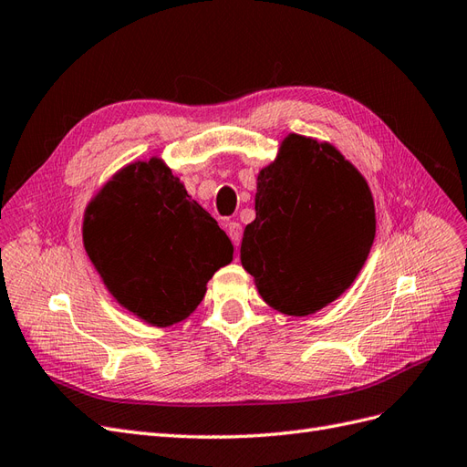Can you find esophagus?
Wrapping results in <instances>:
<instances>
[{
  "mask_svg": "<svg viewBox=\"0 0 467 467\" xmlns=\"http://www.w3.org/2000/svg\"><path fill=\"white\" fill-rule=\"evenodd\" d=\"M225 230H228L232 244L235 247H239V242H242V225H239L237 222H228V223H225Z\"/></svg>",
  "mask_w": 467,
  "mask_h": 467,
  "instance_id": "obj_1",
  "label": "esophagus"
}]
</instances>
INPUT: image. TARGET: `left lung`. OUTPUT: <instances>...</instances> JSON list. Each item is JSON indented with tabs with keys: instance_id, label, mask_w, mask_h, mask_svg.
<instances>
[{
	"instance_id": "1",
	"label": "left lung",
	"mask_w": 467,
	"mask_h": 467,
	"mask_svg": "<svg viewBox=\"0 0 467 467\" xmlns=\"http://www.w3.org/2000/svg\"><path fill=\"white\" fill-rule=\"evenodd\" d=\"M242 265L276 312L312 316L350 288L376 237L368 182L329 142L288 134L257 175Z\"/></svg>"
}]
</instances>
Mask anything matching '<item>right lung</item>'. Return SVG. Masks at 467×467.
Returning <instances> with one entry per match:
<instances>
[{"instance_id": "add662e5", "label": "right lung", "mask_w": 467, "mask_h": 467, "mask_svg": "<svg viewBox=\"0 0 467 467\" xmlns=\"http://www.w3.org/2000/svg\"><path fill=\"white\" fill-rule=\"evenodd\" d=\"M83 247L109 294L153 327L187 319L234 245L158 155L132 161L95 192Z\"/></svg>"}]
</instances>
